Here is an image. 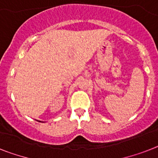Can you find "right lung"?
<instances>
[{"label": "right lung", "instance_id": "1", "mask_svg": "<svg viewBox=\"0 0 158 158\" xmlns=\"http://www.w3.org/2000/svg\"><path fill=\"white\" fill-rule=\"evenodd\" d=\"M39 122H41V121H39Z\"/></svg>", "mask_w": 158, "mask_h": 158}]
</instances>
